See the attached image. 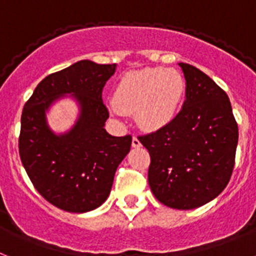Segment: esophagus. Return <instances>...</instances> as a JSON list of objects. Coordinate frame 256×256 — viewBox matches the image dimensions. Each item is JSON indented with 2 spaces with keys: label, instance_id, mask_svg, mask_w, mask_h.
Instances as JSON below:
<instances>
[{
  "label": "esophagus",
  "instance_id": "obj_1",
  "mask_svg": "<svg viewBox=\"0 0 256 256\" xmlns=\"http://www.w3.org/2000/svg\"><path fill=\"white\" fill-rule=\"evenodd\" d=\"M132 147H134V148H139V147H142V143H140V140H139V139L136 138V136H132Z\"/></svg>",
  "mask_w": 256,
  "mask_h": 256
}]
</instances>
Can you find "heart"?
I'll return each mask as SVG.
<instances>
[{
    "label": "heart",
    "mask_w": 256,
    "mask_h": 256,
    "mask_svg": "<svg viewBox=\"0 0 256 256\" xmlns=\"http://www.w3.org/2000/svg\"><path fill=\"white\" fill-rule=\"evenodd\" d=\"M186 92V82L173 68H147L124 74L117 83L114 114L135 113L140 128L150 132L168 126L180 113Z\"/></svg>",
    "instance_id": "obj_1"
}]
</instances>
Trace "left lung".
<instances>
[{
  "instance_id": "obj_1",
  "label": "left lung",
  "mask_w": 256,
  "mask_h": 256,
  "mask_svg": "<svg viewBox=\"0 0 256 256\" xmlns=\"http://www.w3.org/2000/svg\"><path fill=\"white\" fill-rule=\"evenodd\" d=\"M186 100L168 126L138 139L150 152L148 184L160 203L176 210L204 206L226 188L238 126L226 92L195 66L180 64Z\"/></svg>"
}]
</instances>
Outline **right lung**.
<instances>
[{
    "mask_svg": "<svg viewBox=\"0 0 256 256\" xmlns=\"http://www.w3.org/2000/svg\"><path fill=\"white\" fill-rule=\"evenodd\" d=\"M116 64L83 60L42 79L24 104L19 154L38 194L60 210L83 214L95 210L110 194L116 170L132 147V135L112 136L104 128L109 118L102 88ZM72 93L81 105L76 126L56 136L44 110L56 98Z\"/></svg>",
    "mask_w": 256,
    "mask_h": 256,
    "instance_id": "add662e5",
    "label": "right lung"
}]
</instances>
